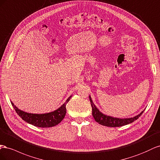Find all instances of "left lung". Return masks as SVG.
I'll return each instance as SVG.
<instances>
[{
    "mask_svg": "<svg viewBox=\"0 0 160 160\" xmlns=\"http://www.w3.org/2000/svg\"><path fill=\"white\" fill-rule=\"evenodd\" d=\"M89 98L91 106H92V116L95 121H97L100 125H102L103 126H107V127H121L123 125H126L130 124V123L134 122L136 121L139 117L142 115L145 109L141 111L139 115H136L133 117H130V118H117V117H113L109 115H107L105 114L102 113L100 111L99 109L96 107L95 104H94L92 98H91L90 96L89 95Z\"/></svg>",
    "mask_w": 160,
    "mask_h": 160,
    "instance_id": "left-lung-1",
    "label": "left lung"
}]
</instances>
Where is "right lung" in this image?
Here are the masks:
<instances>
[{
	"instance_id": "right-lung-1",
	"label": "right lung",
	"mask_w": 160,
	"mask_h": 160,
	"mask_svg": "<svg viewBox=\"0 0 160 160\" xmlns=\"http://www.w3.org/2000/svg\"><path fill=\"white\" fill-rule=\"evenodd\" d=\"M72 95L70 96V97L67 98L66 102L56 110L42 114H35L25 112L18 108L11 100V102L18 115L22 120L35 127H42V128L46 127L47 128V127H52L58 125L63 119L66 113V104L72 98Z\"/></svg>"
}]
</instances>
